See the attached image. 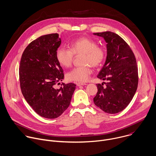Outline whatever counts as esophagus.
Here are the masks:
<instances>
[{"label": "esophagus", "instance_id": "esophagus-1", "mask_svg": "<svg viewBox=\"0 0 156 156\" xmlns=\"http://www.w3.org/2000/svg\"><path fill=\"white\" fill-rule=\"evenodd\" d=\"M76 85H77L78 86H84V85H86V84L84 83H80V82H78V83H76Z\"/></svg>", "mask_w": 156, "mask_h": 156}]
</instances>
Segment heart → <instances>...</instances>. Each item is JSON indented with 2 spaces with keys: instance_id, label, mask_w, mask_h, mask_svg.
<instances>
[{
  "instance_id": "1",
  "label": "heart",
  "mask_w": 156,
  "mask_h": 156,
  "mask_svg": "<svg viewBox=\"0 0 156 156\" xmlns=\"http://www.w3.org/2000/svg\"><path fill=\"white\" fill-rule=\"evenodd\" d=\"M70 49L64 46L59 47L56 52V58L59 65L67 68L72 64L73 55H82L81 66L75 67L67 75L69 81L83 83L86 81L90 73V66L98 67L104 62L106 57L105 49L101 46H97L94 40L87 38L81 37L69 44Z\"/></svg>"
}]
</instances>
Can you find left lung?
Here are the masks:
<instances>
[{"label":"left lung","instance_id":"left-lung-1","mask_svg":"<svg viewBox=\"0 0 156 156\" xmlns=\"http://www.w3.org/2000/svg\"><path fill=\"white\" fill-rule=\"evenodd\" d=\"M107 43L105 62L97 78L106 80L105 87L97 84L98 91L94 98L95 105L110 114L125 109L132 100L138 87L136 61L128 44L118 34L110 32L94 33Z\"/></svg>","mask_w":156,"mask_h":156}]
</instances>
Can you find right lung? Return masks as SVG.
I'll list each match as a JSON object with an SVG mask.
<instances>
[{
	"mask_svg": "<svg viewBox=\"0 0 156 156\" xmlns=\"http://www.w3.org/2000/svg\"><path fill=\"white\" fill-rule=\"evenodd\" d=\"M61 44L58 34L41 36L26 48L20 61L22 94L38 115L48 119L58 118L67 110L76 88V84L71 83L55 88L64 77L56 58Z\"/></svg>",
	"mask_w": 156,
	"mask_h": 156,
	"instance_id": "add662e5",
	"label": "right lung"
}]
</instances>
